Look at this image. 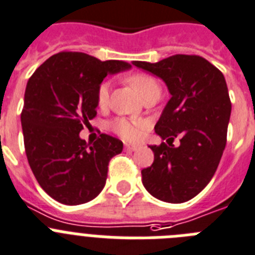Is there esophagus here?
<instances>
[{
	"mask_svg": "<svg viewBox=\"0 0 255 255\" xmlns=\"http://www.w3.org/2000/svg\"><path fill=\"white\" fill-rule=\"evenodd\" d=\"M125 149L127 150V151H136V150L138 149V146H136V145H129V143H126V145H125Z\"/></svg>",
	"mask_w": 255,
	"mask_h": 255,
	"instance_id": "esophagus-1",
	"label": "esophagus"
}]
</instances>
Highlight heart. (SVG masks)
<instances>
[{"mask_svg":"<svg viewBox=\"0 0 255 255\" xmlns=\"http://www.w3.org/2000/svg\"><path fill=\"white\" fill-rule=\"evenodd\" d=\"M129 83L136 88V91L140 94L141 97L147 95L149 92L154 90H160L158 81L152 78L151 75L142 74V73H137V74L130 75ZM109 90L110 86L108 82H103L99 88H97L96 101L97 105L100 108H105L109 101ZM110 128L113 132L121 136L127 141H136L140 138L142 129L145 128V123L141 121H132L127 118H117L110 123Z\"/></svg>","mask_w":255,"mask_h":255,"instance_id":"heart-1","label":"heart"}]
</instances>
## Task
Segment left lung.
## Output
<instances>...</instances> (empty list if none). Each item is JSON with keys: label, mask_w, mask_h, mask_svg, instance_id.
I'll return each instance as SVG.
<instances>
[{"label": "left lung", "mask_w": 255, "mask_h": 255, "mask_svg": "<svg viewBox=\"0 0 255 255\" xmlns=\"http://www.w3.org/2000/svg\"><path fill=\"white\" fill-rule=\"evenodd\" d=\"M133 65L163 79L172 96L155 125L168 145L150 146L154 163L141 170L142 183L159 200L185 203L209 183L226 147L231 101L225 77L198 55ZM177 135L181 143L174 148L169 141Z\"/></svg>", "instance_id": "8db88e82"}]
</instances>
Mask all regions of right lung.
I'll list each match as a JSON object with an SVG mask.
<instances>
[{"label":"right lung","instance_id":"obj_1","mask_svg":"<svg viewBox=\"0 0 255 255\" xmlns=\"http://www.w3.org/2000/svg\"><path fill=\"white\" fill-rule=\"evenodd\" d=\"M129 68L126 61L63 51L26 83L20 115L26 158L39 186L61 204H83L104 189L110 159L121 154L123 142L101 133L87 143L79 132L96 117L104 78Z\"/></svg>","mask_w":255,"mask_h":255}]
</instances>
